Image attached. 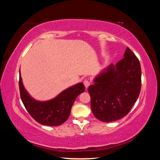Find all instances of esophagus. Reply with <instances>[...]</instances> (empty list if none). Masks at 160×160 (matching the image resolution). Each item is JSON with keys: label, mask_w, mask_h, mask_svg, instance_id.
<instances>
[{"label": "esophagus", "mask_w": 160, "mask_h": 160, "mask_svg": "<svg viewBox=\"0 0 160 160\" xmlns=\"http://www.w3.org/2000/svg\"><path fill=\"white\" fill-rule=\"evenodd\" d=\"M83 83H84V85H85V88H88V87L90 86V81H89L88 80H84Z\"/></svg>", "instance_id": "obj_1"}]
</instances>
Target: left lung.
I'll return each instance as SVG.
<instances>
[{
  "mask_svg": "<svg viewBox=\"0 0 160 160\" xmlns=\"http://www.w3.org/2000/svg\"><path fill=\"white\" fill-rule=\"evenodd\" d=\"M88 88L91 109L103 122L118 120L128 114L141 89L140 61L128 47L115 66L110 64L94 78Z\"/></svg>",
  "mask_w": 160,
  "mask_h": 160,
  "instance_id": "1",
  "label": "left lung"
}]
</instances>
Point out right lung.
Returning a JSON list of instances; mask_svg holds the SVG:
<instances>
[{
    "mask_svg": "<svg viewBox=\"0 0 160 160\" xmlns=\"http://www.w3.org/2000/svg\"><path fill=\"white\" fill-rule=\"evenodd\" d=\"M19 88L22 102L32 117L42 125L50 126H60L68 118L75 99L85 90L84 84L80 82L66 89L50 100L38 101L30 96L24 87L20 70Z\"/></svg>",
    "mask_w": 160,
    "mask_h": 160,
    "instance_id": "right-lung-1",
    "label": "right lung"
}]
</instances>
